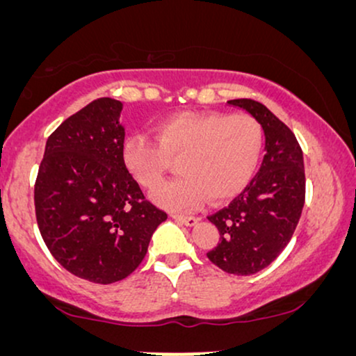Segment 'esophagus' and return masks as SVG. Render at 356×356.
<instances>
[{
    "instance_id": "1",
    "label": "esophagus",
    "mask_w": 356,
    "mask_h": 356,
    "mask_svg": "<svg viewBox=\"0 0 356 356\" xmlns=\"http://www.w3.org/2000/svg\"><path fill=\"white\" fill-rule=\"evenodd\" d=\"M173 218L178 223H183V225H186V227H194L197 223V218L191 217V216H173Z\"/></svg>"
}]
</instances>
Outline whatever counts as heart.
I'll list each match as a JSON object with an SVG mask.
<instances>
[{
	"mask_svg": "<svg viewBox=\"0 0 356 356\" xmlns=\"http://www.w3.org/2000/svg\"><path fill=\"white\" fill-rule=\"evenodd\" d=\"M156 140L133 134L123 144V160L140 186L155 189L178 160L183 175L165 183L154 197L160 206L184 211L207 197L220 204L248 186L264 152V133L250 115L177 113L155 126Z\"/></svg>",
	"mask_w": 356,
	"mask_h": 356,
	"instance_id": "b5f03b06",
	"label": "heart"
}]
</instances>
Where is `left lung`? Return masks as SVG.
I'll use <instances>...</instances> for the list:
<instances>
[{"label": "left lung", "instance_id": "left-lung-1", "mask_svg": "<svg viewBox=\"0 0 356 356\" xmlns=\"http://www.w3.org/2000/svg\"><path fill=\"white\" fill-rule=\"evenodd\" d=\"M227 104L261 124L266 155L250 186L207 217L220 232V241L207 257L228 274L251 275L277 259L298 225L305 206L303 152L289 126L267 106L250 99Z\"/></svg>", "mask_w": 356, "mask_h": 356}]
</instances>
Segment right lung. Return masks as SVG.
Segmentation results:
<instances>
[{"instance_id": "add662e5", "label": "right lung", "mask_w": 356, "mask_h": 356, "mask_svg": "<svg viewBox=\"0 0 356 356\" xmlns=\"http://www.w3.org/2000/svg\"><path fill=\"white\" fill-rule=\"evenodd\" d=\"M121 108L120 100L102 97L63 121L47 140L33 194L53 257L102 285L134 272L167 220L126 168Z\"/></svg>"}]
</instances>
